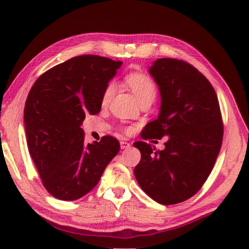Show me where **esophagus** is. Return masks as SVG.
<instances>
[{"label":"esophagus","mask_w":249,"mask_h":249,"mask_svg":"<svg viewBox=\"0 0 249 249\" xmlns=\"http://www.w3.org/2000/svg\"><path fill=\"white\" fill-rule=\"evenodd\" d=\"M130 147V143L127 142H121V148L122 149H128Z\"/></svg>","instance_id":"1"}]
</instances>
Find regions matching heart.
<instances>
[{
	"label": "heart",
	"instance_id": "b5f03b06",
	"mask_svg": "<svg viewBox=\"0 0 249 249\" xmlns=\"http://www.w3.org/2000/svg\"><path fill=\"white\" fill-rule=\"evenodd\" d=\"M125 83L133 90L135 96L140 102L144 100H155L157 96V86L148 75L143 73H130L125 76ZM116 90V85L114 81H110L106 86L102 92L101 102L102 105H107L111 101Z\"/></svg>",
	"mask_w": 249,
	"mask_h": 249
}]
</instances>
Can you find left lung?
<instances>
[{
    "instance_id": "obj_1",
    "label": "left lung",
    "mask_w": 249,
    "mask_h": 249,
    "mask_svg": "<svg viewBox=\"0 0 249 249\" xmlns=\"http://www.w3.org/2000/svg\"><path fill=\"white\" fill-rule=\"evenodd\" d=\"M149 73L159 87L161 107L142 137L169 139L163 150L135 142L142 159L134 173L153 200L175 205L195 195L210 175L222 144V117L213 87L191 64L158 58Z\"/></svg>"
}]
</instances>
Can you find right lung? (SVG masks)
<instances>
[{
  "label": "right lung",
  "instance_id": "add662e5",
  "mask_svg": "<svg viewBox=\"0 0 249 249\" xmlns=\"http://www.w3.org/2000/svg\"><path fill=\"white\" fill-rule=\"evenodd\" d=\"M121 65L98 55L75 56L43 73L30 89L24 111L27 144L43 186L57 199L88 194L120 151L112 136L86 144L80 126L86 113L100 112L103 90Z\"/></svg>",
  "mask_w": 249,
  "mask_h": 249
}]
</instances>
